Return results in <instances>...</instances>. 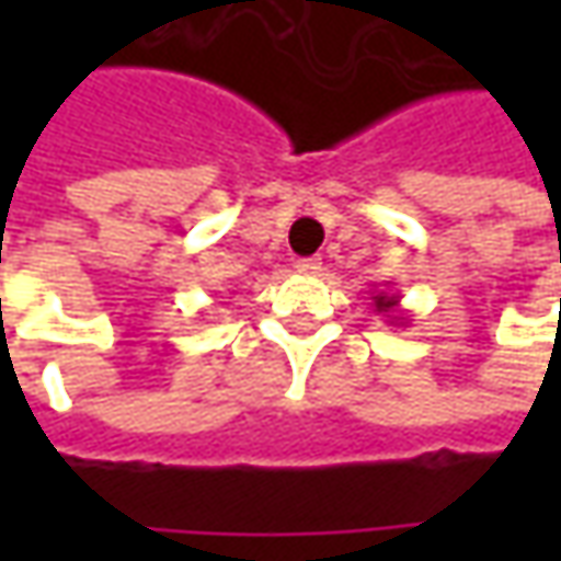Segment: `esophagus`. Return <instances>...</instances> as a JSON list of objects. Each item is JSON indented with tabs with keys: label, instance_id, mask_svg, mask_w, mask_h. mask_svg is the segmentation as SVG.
<instances>
[{
	"label": "esophagus",
	"instance_id": "1",
	"mask_svg": "<svg viewBox=\"0 0 561 561\" xmlns=\"http://www.w3.org/2000/svg\"><path fill=\"white\" fill-rule=\"evenodd\" d=\"M296 271H299V274H309V277H312V274H318V271H321V259H296Z\"/></svg>",
	"mask_w": 561,
	"mask_h": 561
}]
</instances>
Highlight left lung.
Listing matches in <instances>:
<instances>
[{
    "label": "left lung",
    "mask_w": 561,
    "mask_h": 561,
    "mask_svg": "<svg viewBox=\"0 0 561 561\" xmlns=\"http://www.w3.org/2000/svg\"><path fill=\"white\" fill-rule=\"evenodd\" d=\"M371 306H375V312L383 314L390 324H409V318L399 312V293L377 290L375 296H371Z\"/></svg>",
    "instance_id": "1"
}]
</instances>
